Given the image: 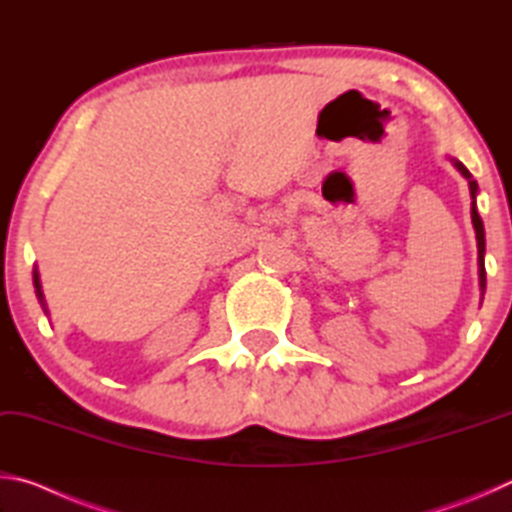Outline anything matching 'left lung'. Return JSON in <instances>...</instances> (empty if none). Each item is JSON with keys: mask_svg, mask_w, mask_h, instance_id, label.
Wrapping results in <instances>:
<instances>
[{"mask_svg": "<svg viewBox=\"0 0 512 512\" xmlns=\"http://www.w3.org/2000/svg\"><path fill=\"white\" fill-rule=\"evenodd\" d=\"M454 167L463 173L470 183V194L472 198H476V180L472 178V173L465 169V164H461L458 160H454ZM472 223H474V232H476V246H479V282H481V291H485V266H483V253H485V235H483V221L479 212H476V203L472 201Z\"/></svg>", "mask_w": 512, "mask_h": 512, "instance_id": "left-lung-1", "label": "left lung"}]
</instances>
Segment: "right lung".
<instances>
[{
	"label": "right lung",
	"instance_id": "1",
	"mask_svg": "<svg viewBox=\"0 0 512 512\" xmlns=\"http://www.w3.org/2000/svg\"><path fill=\"white\" fill-rule=\"evenodd\" d=\"M33 284H36V296H38V300H40L42 309H45V314H49V311H47V302H45V296H42V289H40V277H38V271L33 273Z\"/></svg>",
	"mask_w": 512,
	"mask_h": 512
}]
</instances>
